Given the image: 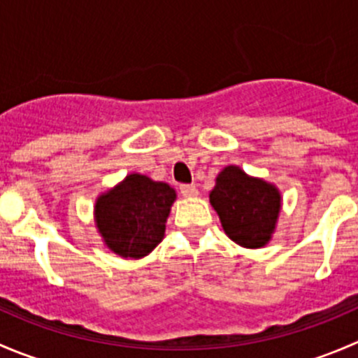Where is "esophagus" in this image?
Masks as SVG:
<instances>
[{
    "label": "esophagus",
    "mask_w": 358,
    "mask_h": 358,
    "mask_svg": "<svg viewBox=\"0 0 358 358\" xmlns=\"http://www.w3.org/2000/svg\"><path fill=\"white\" fill-rule=\"evenodd\" d=\"M180 192L185 197H192L197 194V187L194 185V183H182V185H180Z\"/></svg>",
    "instance_id": "34e87169"
}]
</instances>
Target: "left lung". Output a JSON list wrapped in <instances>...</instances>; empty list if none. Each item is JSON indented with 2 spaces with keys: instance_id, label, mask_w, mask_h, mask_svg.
I'll use <instances>...</instances> for the list:
<instances>
[{
  "instance_id": "obj_1",
  "label": "left lung",
  "mask_w": 358,
  "mask_h": 358,
  "mask_svg": "<svg viewBox=\"0 0 358 358\" xmlns=\"http://www.w3.org/2000/svg\"><path fill=\"white\" fill-rule=\"evenodd\" d=\"M227 236L244 248H262L270 241L280 211V194L270 183L227 166L209 194Z\"/></svg>"
}]
</instances>
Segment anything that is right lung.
<instances>
[{
  "label": "right lung",
  "mask_w": 358,
  "mask_h": 358,
  "mask_svg": "<svg viewBox=\"0 0 358 358\" xmlns=\"http://www.w3.org/2000/svg\"><path fill=\"white\" fill-rule=\"evenodd\" d=\"M176 194L168 183L129 175L95 206L103 241L122 258L147 256L164 237L166 218Z\"/></svg>",
  "instance_id": "obj_1"
}]
</instances>
